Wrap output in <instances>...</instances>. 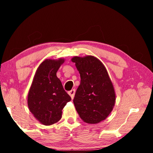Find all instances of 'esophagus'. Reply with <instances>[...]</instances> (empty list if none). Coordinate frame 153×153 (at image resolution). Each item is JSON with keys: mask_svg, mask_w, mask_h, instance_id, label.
Instances as JSON below:
<instances>
[{"mask_svg": "<svg viewBox=\"0 0 153 153\" xmlns=\"http://www.w3.org/2000/svg\"><path fill=\"white\" fill-rule=\"evenodd\" d=\"M68 93H69V94L71 96V97L72 99H73V98H74L75 93H76V90H75V89H72V90H70V91H69Z\"/></svg>", "mask_w": 153, "mask_h": 153, "instance_id": "34e87169", "label": "esophagus"}]
</instances>
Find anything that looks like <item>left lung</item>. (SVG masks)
Masks as SVG:
<instances>
[{
	"label": "left lung",
	"mask_w": 153,
	"mask_h": 153,
	"mask_svg": "<svg viewBox=\"0 0 153 153\" xmlns=\"http://www.w3.org/2000/svg\"><path fill=\"white\" fill-rule=\"evenodd\" d=\"M71 61L76 63L81 78L74 98L80 118L88 123L105 120L115 102V90L107 69L92 56H74Z\"/></svg>",
	"instance_id": "8db88e82"
}]
</instances>
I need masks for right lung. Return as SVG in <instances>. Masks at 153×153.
I'll return each instance as SVG.
<instances>
[{
    "mask_svg": "<svg viewBox=\"0 0 153 153\" xmlns=\"http://www.w3.org/2000/svg\"><path fill=\"white\" fill-rule=\"evenodd\" d=\"M63 62L62 59L43 61L36 72L28 93L29 109L44 125L50 126L60 120L62 109L71 99L56 76Z\"/></svg>",
    "mask_w": 153,
    "mask_h": 153,
    "instance_id": "1",
    "label": "right lung"
}]
</instances>
